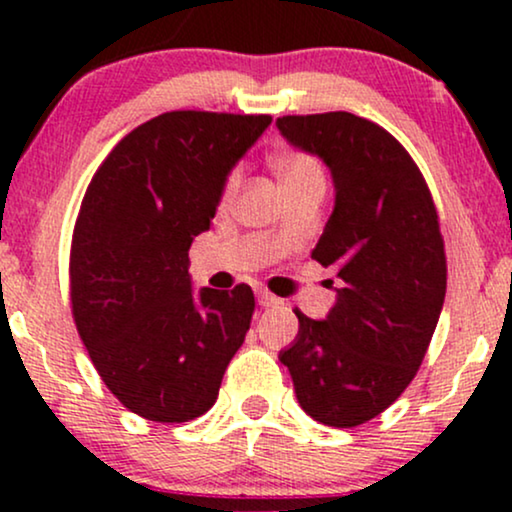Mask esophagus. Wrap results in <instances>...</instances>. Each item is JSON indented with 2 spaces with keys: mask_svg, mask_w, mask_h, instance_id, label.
<instances>
[{
  "mask_svg": "<svg viewBox=\"0 0 512 512\" xmlns=\"http://www.w3.org/2000/svg\"><path fill=\"white\" fill-rule=\"evenodd\" d=\"M257 303H260L262 308H269V305H276V303H279V298L272 296V293H269V291L257 289Z\"/></svg>",
  "mask_w": 512,
  "mask_h": 512,
  "instance_id": "34e87169",
  "label": "esophagus"
}]
</instances>
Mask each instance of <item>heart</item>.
Segmentation results:
<instances>
[{
  "label": "heart",
  "instance_id": "b5f03b06",
  "mask_svg": "<svg viewBox=\"0 0 512 512\" xmlns=\"http://www.w3.org/2000/svg\"><path fill=\"white\" fill-rule=\"evenodd\" d=\"M276 173H279V180L281 185H293V182H303V180H310V178H322V170L320 166L315 163V158L305 156V154H286L281 156L279 161H276ZM238 173H233L231 178L226 182V190H223V199H231L236 195L238 190Z\"/></svg>",
  "mask_w": 512,
  "mask_h": 512
}]
</instances>
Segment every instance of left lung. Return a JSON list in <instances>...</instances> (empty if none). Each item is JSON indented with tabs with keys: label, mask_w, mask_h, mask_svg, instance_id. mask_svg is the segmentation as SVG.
<instances>
[{
	"label": "left lung",
	"mask_w": 512,
	"mask_h": 512,
	"mask_svg": "<svg viewBox=\"0 0 512 512\" xmlns=\"http://www.w3.org/2000/svg\"><path fill=\"white\" fill-rule=\"evenodd\" d=\"M276 127L330 168L334 209L313 257L339 279L325 320L293 310L298 334L279 361L305 414L366 424L407 390L436 332L448 281L436 207L404 146L375 122L339 110Z\"/></svg>",
	"instance_id": "1"
}]
</instances>
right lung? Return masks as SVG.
I'll return each instance as SVG.
<instances>
[{"mask_svg": "<svg viewBox=\"0 0 512 512\" xmlns=\"http://www.w3.org/2000/svg\"><path fill=\"white\" fill-rule=\"evenodd\" d=\"M269 125V115L163 113L129 132L88 185L69 260L76 330L108 390L144 419L209 411L245 342L252 289L195 291L187 252Z\"/></svg>", "mask_w": 512, "mask_h": 512, "instance_id": "add662e5", "label": "right lung"}]
</instances>
